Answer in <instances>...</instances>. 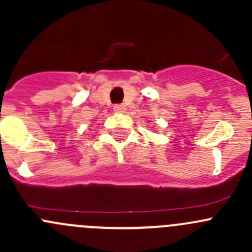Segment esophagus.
Segmentation results:
<instances>
[{
    "mask_svg": "<svg viewBox=\"0 0 252 252\" xmlns=\"http://www.w3.org/2000/svg\"><path fill=\"white\" fill-rule=\"evenodd\" d=\"M113 110L114 112H117V113H122V112L126 111V106L122 105V103H117V105L113 106Z\"/></svg>",
    "mask_w": 252,
    "mask_h": 252,
    "instance_id": "34e87169",
    "label": "esophagus"
}]
</instances>
